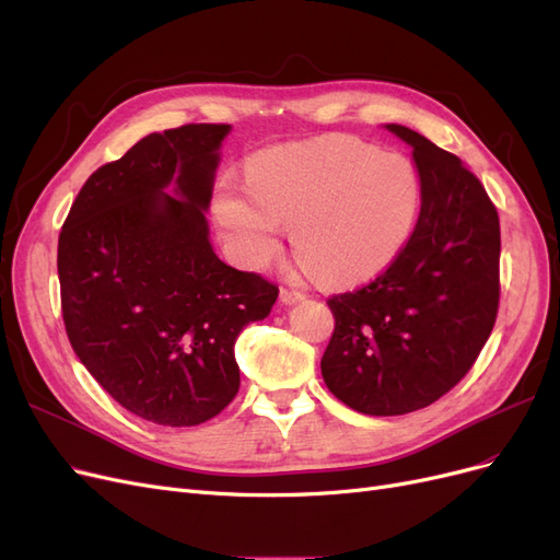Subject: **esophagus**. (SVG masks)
I'll list each match as a JSON object with an SVG mask.
<instances>
[{
	"label": "esophagus",
	"mask_w": 560,
	"mask_h": 560,
	"mask_svg": "<svg viewBox=\"0 0 560 560\" xmlns=\"http://www.w3.org/2000/svg\"><path fill=\"white\" fill-rule=\"evenodd\" d=\"M306 299V294L303 292H299V290H280V301L284 303V306H294V303H299V301H303Z\"/></svg>",
	"instance_id": "obj_1"
}]
</instances>
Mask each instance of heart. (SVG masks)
Returning a JSON list of instances; mask_svg holds the SVG:
<instances>
[{"mask_svg":"<svg viewBox=\"0 0 560 560\" xmlns=\"http://www.w3.org/2000/svg\"><path fill=\"white\" fill-rule=\"evenodd\" d=\"M247 186L222 177L212 214L235 264L264 268L280 226L301 264L325 282L381 270L409 238L420 208L416 165L354 138H322L254 156Z\"/></svg>","mask_w":560,"mask_h":560,"instance_id":"heart-1","label":"heart"}]
</instances>
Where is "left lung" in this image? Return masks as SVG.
Here are the masks:
<instances>
[{
	"mask_svg": "<svg viewBox=\"0 0 560 560\" xmlns=\"http://www.w3.org/2000/svg\"><path fill=\"white\" fill-rule=\"evenodd\" d=\"M413 151L420 214L387 270L327 303L322 354L331 395L364 416H404L446 395L477 362L500 301V219L465 163L420 132L385 124Z\"/></svg>",
	"mask_w": 560,
	"mask_h": 560,
	"instance_id": "obj_1",
	"label": "left lung"
}]
</instances>
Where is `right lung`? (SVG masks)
Returning a JSON list of instances; mask_svg holds the SVG:
<instances>
[{
    "label": "right lung",
    "instance_id": "add662e5",
    "mask_svg": "<svg viewBox=\"0 0 560 560\" xmlns=\"http://www.w3.org/2000/svg\"><path fill=\"white\" fill-rule=\"evenodd\" d=\"M224 124L151 132L81 186L58 241L62 319L81 364L149 422L200 425L241 387L235 338L278 287L226 266L206 212Z\"/></svg>",
    "mask_w": 560,
    "mask_h": 560
}]
</instances>
